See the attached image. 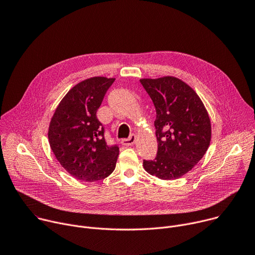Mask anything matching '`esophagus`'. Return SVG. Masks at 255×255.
<instances>
[{"instance_id":"obj_1","label":"esophagus","mask_w":255,"mask_h":255,"mask_svg":"<svg viewBox=\"0 0 255 255\" xmlns=\"http://www.w3.org/2000/svg\"><path fill=\"white\" fill-rule=\"evenodd\" d=\"M135 141H136V136L134 134L130 135V137L128 139H123L121 141V143L123 145H125V146H132V145L135 144Z\"/></svg>"}]
</instances>
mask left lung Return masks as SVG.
Listing matches in <instances>:
<instances>
[{
    "label": "left lung",
    "instance_id": "left-lung-1",
    "mask_svg": "<svg viewBox=\"0 0 255 255\" xmlns=\"http://www.w3.org/2000/svg\"><path fill=\"white\" fill-rule=\"evenodd\" d=\"M140 83L155 107L158 143L155 159L143 160V167L160 179L179 178L208 150L212 127L207 109L198 94L175 77L141 79Z\"/></svg>",
    "mask_w": 255,
    "mask_h": 255
}]
</instances>
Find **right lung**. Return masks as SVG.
Masks as SVG:
<instances>
[{
  "label": "right lung",
  "mask_w": 255,
  "mask_h": 255,
  "mask_svg": "<svg viewBox=\"0 0 255 255\" xmlns=\"http://www.w3.org/2000/svg\"><path fill=\"white\" fill-rule=\"evenodd\" d=\"M115 79L93 77L82 81L62 98L48 127V140L61 166L83 181H97L110 175L119 147L108 146L104 127L97 118L107 90Z\"/></svg>",
  "instance_id": "add662e5"
}]
</instances>
